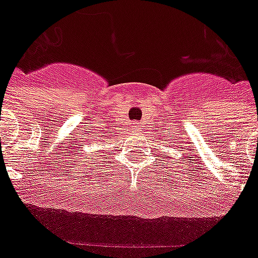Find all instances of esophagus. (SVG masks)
<instances>
[{
  "label": "esophagus",
  "instance_id": "esophagus-1",
  "mask_svg": "<svg viewBox=\"0 0 258 258\" xmlns=\"http://www.w3.org/2000/svg\"><path fill=\"white\" fill-rule=\"evenodd\" d=\"M132 129H133L134 132H140L141 131V126L138 125V122H133V124H132Z\"/></svg>",
  "mask_w": 258,
  "mask_h": 258
}]
</instances>
